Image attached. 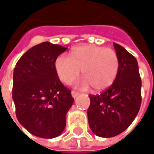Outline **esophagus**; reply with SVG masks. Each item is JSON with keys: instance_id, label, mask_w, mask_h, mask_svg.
<instances>
[{"instance_id": "esophagus-1", "label": "esophagus", "mask_w": 154, "mask_h": 154, "mask_svg": "<svg viewBox=\"0 0 154 154\" xmlns=\"http://www.w3.org/2000/svg\"><path fill=\"white\" fill-rule=\"evenodd\" d=\"M71 94H72V97H73L74 98H75L77 96H78V95H79V94H80V93H79L78 92H75V91H72V92H71Z\"/></svg>"}]
</instances>
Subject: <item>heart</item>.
Here are the masks:
<instances>
[{
    "label": "heart",
    "instance_id": "b5f03b06",
    "mask_svg": "<svg viewBox=\"0 0 154 154\" xmlns=\"http://www.w3.org/2000/svg\"><path fill=\"white\" fill-rule=\"evenodd\" d=\"M56 74L65 84L75 80L81 70L84 80L80 82L82 88L92 87L95 92H101L112 85L119 69V60L111 49L97 45H86L76 47L72 57L62 54L55 62Z\"/></svg>",
    "mask_w": 154,
    "mask_h": 154
}]
</instances>
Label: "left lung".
I'll return each instance as SVG.
<instances>
[{"mask_svg":"<svg viewBox=\"0 0 154 154\" xmlns=\"http://www.w3.org/2000/svg\"><path fill=\"white\" fill-rule=\"evenodd\" d=\"M119 60L114 82L100 94L89 95L88 122L99 137H113L126 130L139 112L141 80L135 57L122 46L113 43Z\"/></svg>","mask_w":154,"mask_h":154,"instance_id":"1","label":"left lung"}]
</instances>
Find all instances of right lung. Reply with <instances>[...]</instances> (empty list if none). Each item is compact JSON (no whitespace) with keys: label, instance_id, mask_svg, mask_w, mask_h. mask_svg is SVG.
Listing matches in <instances>:
<instances>
[{"label":"right lung","instance_id":"obj_1","mask_svg":"<svg viewBox=\"0 0 154 154\" xmlns=\"http://www.w3.org/2000/svg\"><path fill=\"white\" fill-rule=\"evenodd\" d=\"M67 50L44 42L21 56L14 70L13 99L16 116L33 135L51 139L66 127V115L74 103L71 91L60 81L55 62Z\"/></svg>","mask_w":154,"mask_h":154}]
</instances>
